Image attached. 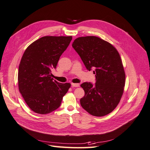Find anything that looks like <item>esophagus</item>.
Returning a JSON list of instances; mask_svg holds the SVG:
<instances>
[{
    "instance_id": "obj_1",
    "label": "esophagus",
    "mask_w": 150,
    "mask_h": 150,
    "mask_svg": "<svg viewBox=\"0 0 150 150\" xmlns=\"http://www.w3.org/2000/svg\"><path fill=\"white\" fill-rule=\"evenodd\" d=\"M71 86H73V87H79L80 84L79 83H71Z\"/></svg>"
}]
</instances>
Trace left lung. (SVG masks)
<instances>
[{"label": "left lung", "instance_id": "left-lung-1", "mask_svg": "<svg viewBox=\"0 0 150 150\" xmlns=\"http://www.w3.org/2000/svg\"><path fill=\"white\" fill-rule=\"evenodd\" d=\"M88 70H93L96 83L80 86L85 95L80 99L84 110L96 117H103L117 107L125 84V74L119 53L115 48L95 36L81 37L72 43Z\"/></svg>", "mask_w": 150, "mask_h": 150}]
</instances>
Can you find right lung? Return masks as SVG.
<instances>
[{
  "label": "right lung",
  "mask_w": 150,
  "mask_h": 150,
  "mask_svg": "<svg viewBox=\"0 0 150 150\" xmlns=\"http://www.w3.org/2000/svg\"><path fill=\"white\" fill-rule=\"evenodd\" d=\"M71 36H45L28 46L18 67L19 91L33 112L48 114L59 108L70 83L52 78L60 56L69 45Z\"/></svg>",
  "instance_id": "right-lung-1"
}]
</instances>
